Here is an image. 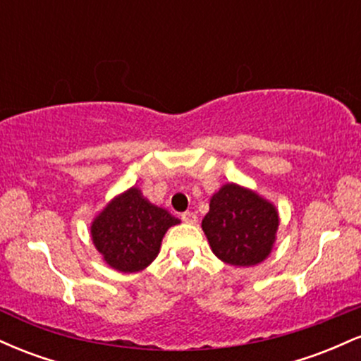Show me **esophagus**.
<instances>
[{"instance_id": "1", "label": "esophagus", "mask_w": 361, "mask_h": 361, "mask_svg": "<svg viewBox=\"0 0 361 361\" xmlns=\"http://www.w3.org/2000/svg\"><path fill=\"white\" fill-rule=\"evenodd\" d=\"M181 221L186 224H195L197 222V214L195 212H183L181 214Z\"/></svg>"}]
</instances>
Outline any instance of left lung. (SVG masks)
<instances>
[{"label":"left lung","mask_w":361,"mask_h":361,"mask_svg":"<svg viewBox=\"0 0 361 361\" xmlns=\"http://www.w3.org/2000/svg\"><path fill=\"white\" fill-rule=\"evenodd\" d=\"M202 229L219 259L233 267H252L271 252L279 212L258 193L227 183L210 200Z\"/></svg>","instance_id":"obj_1"}]
</instances>
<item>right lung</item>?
<instances>
[{
	"label": "right lung",
	"mask_w": 361,
	"mask_h": 361,
	"mask_svg": "<svg viewBox=\"0 0 361 361\" xmlns=\"http://www.w3.org/2000/svg\"><path fill=\"white\" fill-rule=\"evenodd\" d=\"M176 224H180L176 217L152 205L132 186L94 219L91 239L114 270L134 273L154 261L164 234Z\"/></svg>",
	"instance_id": "obj_1"
}]
</instances>
